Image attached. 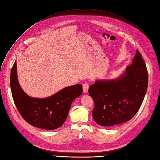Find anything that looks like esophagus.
<instances>
[{
  "label": "esophagus",
  "instance_id": "esophagus-1",
  "mask_svg": "<svg viewBox=\"0 0 160 160\" xmlns=\"http://www.w3.org/2000/svg\"><path fill=\"white\" fill-rule=\"evenodd\" d=\"M89 88V85L88 83H84L83 84V89L84 93H87V92L88 91Z\"/></svg>",
  "mask_w": 160,
  "mask_h": 160
}]
</instances>
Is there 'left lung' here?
<instances>
[{"label": "left lung", "mask_w": 160, "mask_h": 160, "mask_svg": "<svg viewBox=\"0 0 160 160\" xmlns=\"http://www.w3.org/2000/svg\"><path fill=\"white\" fill-rule=\"evenodd\" d=\"M148 85V72L142 54L137 50L132 64L119 78L96 81L89 94L95 106L92 116L101 126H113L133 118L141 107Z\"/></svg>", "instance_id": "8db88e82"}]
</instances>
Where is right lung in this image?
Instances as JSON below:
<instances>
[{"label":"right lung","instance_id":"add662e5","mask_svg":"<svg viewBox=\"0 0 160 160\" xmlns=\"http://www.w3.org/2000/svg\"><path fill=\"white\" fill-rule=\"evenodd\" d=\"M10 84L14 104L22 118L34 127L48 130L59 128L64 123L72 102L83 93L82 85L77 84L49 98H31L18 83L16 61L11 69Z\"/></svg>","mask_w":160,"mask_h":160}]
</instances>
